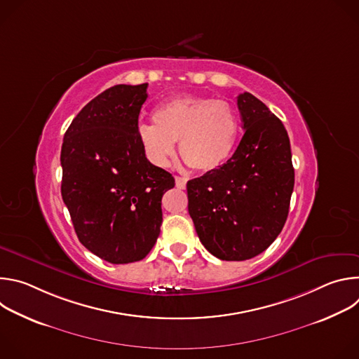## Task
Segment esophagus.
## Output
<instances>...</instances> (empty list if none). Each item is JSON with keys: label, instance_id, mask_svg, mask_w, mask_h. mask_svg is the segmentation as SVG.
<instances>
[{"label": "esophagus", "instance_id": "obj_1", "mask_svg": "<svg viewBox=\"0 0 359 359\" xmlns=\"http://www.w3.org/2000/svg\"><path fill=\"white\" fill-rule=\"evenodd\" d=\"M175 180H176V186H177L179 189H184V187H186V183H187V179H186V177L176 176Z\"/></svg>", "mask_w": 359, "mask_h": 359}]
</instances>
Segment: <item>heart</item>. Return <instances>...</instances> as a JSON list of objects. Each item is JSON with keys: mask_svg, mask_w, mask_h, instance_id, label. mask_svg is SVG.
<instances>
[{"mask_svg": "<svg viewBox=\"0 0 359 359\" xmlns=\"http://www.w3.org/2000/svg\"><path fill=\"white\" fill-rule=\"evenodd\" d=\"M153 123L137 128L144 156L158 168L170 165L179 142L182 159L194 170L210 173L230 159L238 135V118L227 100L179 96L153 111Z\"/></svg>", "mask_w": 359, "mask_h": 359, "instance_id": "1", "label": "heart"}]
</instances>
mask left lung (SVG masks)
<instances>
[{
	"label": "left lung",
	"mask_w": 359,
	"mask_h": 359,
	"mask_svg": "<svg viewBox=\"0 0 359 359\" xmlns=\"http://www.w3.org/2000/svg\"><path fill=\"white\" fill-rule=\"evenodd\" d=\"M237 107L245 130L220 169L187 182L189 215L215 257L243 262L281 233L294 189L291 147L283 122L244 92Z\"/></svg>",
	"instance_id": "1"
}]
</instances>
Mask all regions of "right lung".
<instances>
[{
	"label": "right lung",
	"instance_id": "add662e5",
	"mask_svg": "<svg viewBox=\"0 0 359 359\" xmlns=\"http://www.w3.org/2000/svg\"><path fill=\"white\" fill-rule=\"evenodd\" d=\"M147 83L115 85L76 115L61 150V193L79 241L99 259H144L162 226L173 176L151 165L137 139Z\"/></svg>",
	"mask_w": 359,
	"mask_h": 359
}]
</instances>
